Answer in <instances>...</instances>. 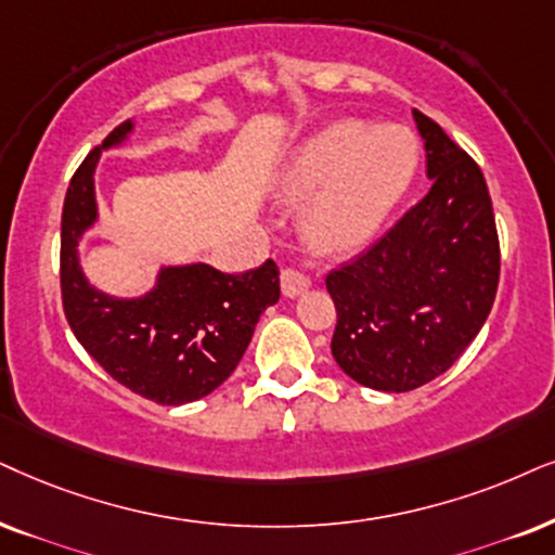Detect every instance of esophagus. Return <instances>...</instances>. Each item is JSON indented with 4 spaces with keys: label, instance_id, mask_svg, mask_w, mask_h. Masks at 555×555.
<instances>
[{
    "label": "esophagus",
    "instance_id": "1",
    "mask_svg": "<svg viewBox=\"0 0 555 555\" xmlns=\"http://www.w3.org/2000/svg\"><path fill=\"white\" fill-rule=\"evenodd\" d=\"M307 289H310V276H307L305 271L294 269V266L282 269V292L286 297H299V294Z\"/></svg>",
    "mask_w": 555,
    "mask_h": 555
}]
</instances>
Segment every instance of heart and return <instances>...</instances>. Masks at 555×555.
<instances>
[{"instance_id":"heart-1","label":"heart","mask_w":555,"mask_h":555,"mask_svg":"<svg viewBox=\"0 0 555 555\" xmlns=\"http://www.w3.org/2000/svg\"><path fill=\"white\" fill-rule=\"evenodd\" d=\"M417 143L402 128L340 120L307 140L284 179L289 199L310 202L307 237L325 254L366 245L402 199L417 171Z\"/></svg>"}]
</instances>
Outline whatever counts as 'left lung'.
I'll return each instance as SVG.
<instances>
[{
    "mask_svg": "<svg viewBox=\"0 0 555 555\" xmlns=\"http://www.w3.org/2000/svg\"><path fill=\"white\" fill-rule=\"evenodd\" d=\"M430 192L363 254L327 273L333 359L369 389L410 391L448 371L500 284V235L476 160L415 109Z\"/></svg>",
    "mask_w": 555,
    "mask_h": 555,
    "instance_id": "obj_1",
    "label": "left lung"
}]
</instances>
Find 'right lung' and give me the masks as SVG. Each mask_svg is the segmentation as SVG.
Returning a JSON list of instances; mask_svg holds the SVG:
<instances>
[{"label":"right lung","mask_w":555,"mask_h":555,"mask_svg":"<svg viewBox=\"0 0 555 555\" xmlns=\"http://www.w3.org/2000/svg\"><path fill=\"white\" fill-rule=\"evenodd\" d=\"M130 128V120L117 125L68 184L61 215L63 312L76 340L115 382L156 404H184L215 391L241 363L261 312L279 301V269L271 258L245 273L171 266L140 299L91 289L76 245L96 220L94 166Z\"/></svg>","instance_id":"obj_1"}]
</instances>
